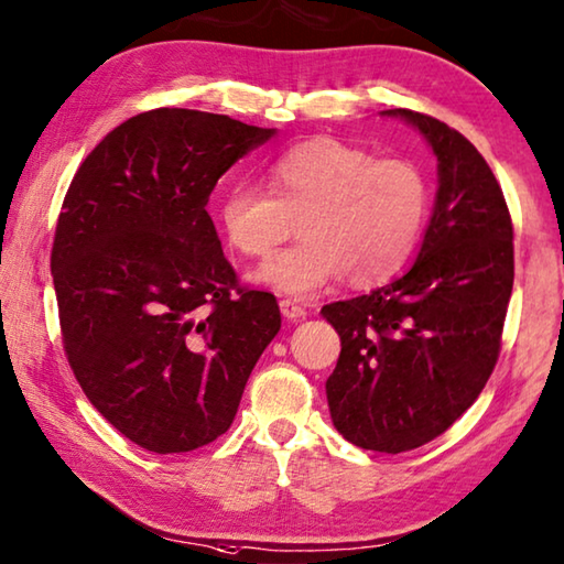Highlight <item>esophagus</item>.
<instances>
[{
    "instance_id": "esophagus-1",
    "label": "esophagus",
    "mask_w": 564,
    "mask_h": 564,
    "mask_svg": "<svg viewBox=\"0 0 564 564\" xmlns=\"http://www.w3.org/2000/svg\"><path fill=\"white\" fill-rule=\"evenodd\" d=\"M279 306H281V314H283L285 318H289V321H301V318H306V308L299 306L296 301L283 299V301L279 303Z\"/></svg>"
}]
</instances>
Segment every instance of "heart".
<instances>
[{
	"instance_id": "b5f03b06",
	"label": "heart",
	"mask_w": 564,
	"mask_h": 564,
	"mask_svg": "<svg viewBox=\"0 0 564 564\" xmlns=\"http://www.w3.org/2000/svg\"><path fill=\"white\" fill-rule=\"evenodd\" d=\"M426 213L429 187L414 163L318 138L275 160L273 193L230 187L220 228L240 256L265 258L299 220L301 243L271 258L256 281L308 299L341 273L354 283L394 275L414 253Z\"/></svg>"
}]
</instances>
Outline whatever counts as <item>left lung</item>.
Returning a JSON list of instances; mask_svg holds the SVG:
<instances>
[{
  "mask_svg": "<svg viewBox=\"0 0 564 564\" xmlns=\"http://www.w3.org/2000/svg\"><path fill=\"white\" fill-rule=\"evenodd\" d=\"M422 132L440 191L414 265L321 314L341 336L330 419L361 449L399 454L444 434L495 371L514 283L512 218L471 142L442 120L389 110Z\"/></svg>",
  "mask_w": 564,
  "mask_h": 564,
  "instance_id": "1",
  "label": "left lung"
}]
</instances>
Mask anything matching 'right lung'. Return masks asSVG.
Segmentation results:
<instances>
[{"label":"right lung","instance_id":"add662e5","mask_svg":"<svg viewBox=\"0 0 564 564\" xmlns=\"http://www.w3.org/2000/svg\"><path fill=\"white\" fill-rule=\"evenodd\" d=\"M273 135L160 107L118 124L69 183L50 258L62 344L85 397L142 449L226 434L279 334L275 296L238 283L205 210L218 177Z\"/></svg>","mask_w":564,"mask_h":564}]
</instances>
